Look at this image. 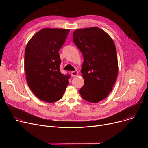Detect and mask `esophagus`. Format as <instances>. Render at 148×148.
Here are the masks:
<instances>
[{
	"mask_svg": "<svg viewBox=\"0 0 148 148\" xmlns=\"http://www.w3.org/2000/svg\"><path fill=\"white\" fill-rule=\"evenodd\" d=\"M71 74L72 76L74 77V76H76L77 74H78V72L77 71H72L71 73Z\"/></svg>",
	"mask_w": 148,
	"mask_h": 148,
	"instance_id": "34e87169",
	"label": "esophagus"
}]
</instances>
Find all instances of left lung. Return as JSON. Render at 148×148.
<instances>
[{"instance_id":"obj_1","label":"left lung","mask_w":148,"mask_h":148,"mask_svg":"<svg viewBox=\"0 0 148 148\" xmlns=\"http://www.w3.org/2000/svg\"><path fill=\"white\" fill-rule=\"evenodd\" d=\"M73 37L84 57L81 72L84 84L79 94L88 102L101 101L112 91L118 75L114 42L106 32L95 27L77 29Z\"/></svg>"}]
</instances>
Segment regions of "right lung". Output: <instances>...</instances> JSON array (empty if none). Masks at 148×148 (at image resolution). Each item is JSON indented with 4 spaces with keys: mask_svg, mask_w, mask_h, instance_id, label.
Returning a JSON list of instances; mask_svg holds the SVG:
<instances>
[{
    "mask_svg": "<svg viewBox=\"0 0 148 148\" xmlns=\"http://www.w3.org/2000/svg\"><path fill=\"white\" fill-rule=\"evenodd\" d=\"M69 29H42L28 42L25 53V71L28 86L40 99L51 103L60 100L69 84L68 76L60 70L59 50Z\"/></svg>",
    "mask_w": 148,
    "mask_h": 148,
    "instance_id": "1",
    "label": "right lung"
}]
</instances>
